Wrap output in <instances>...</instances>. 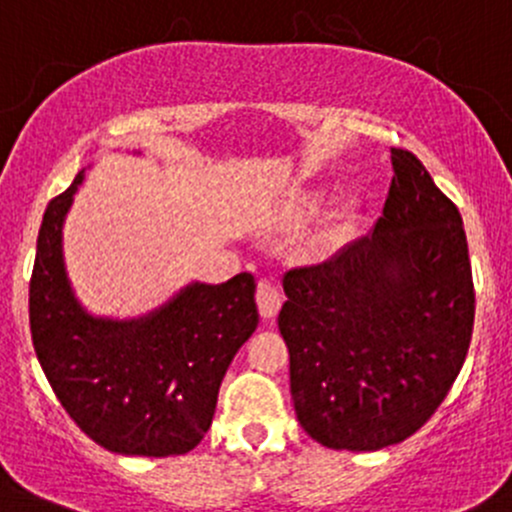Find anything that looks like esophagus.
<instances>
[{
	"instance_id": "34e87169",
	"label": "esophagus",
	"mask_w": 512,
	"mask_h": 512,
	"mask_svg": "<svg viewBox=\"0 0 512 512\" xmlns=\"http://www.w3.org/2000/svg\"><path fill=\"white\" fill-rule=\"evenodd\" d=\"M282 307V294L272 282L260 280L257 282V309H260L262 319H272Z\"/></svg>"
}]
</instances>
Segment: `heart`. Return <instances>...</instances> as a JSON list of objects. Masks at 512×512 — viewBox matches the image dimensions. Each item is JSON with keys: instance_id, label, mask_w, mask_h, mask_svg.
<instances>
[{"instance_id": "obj_1", "label": "heart", "mask_w": 512, "mask_h": 512, "mask_svg": "<svg viewBox=\"0 0 512 512\" xmlns=\"http://www.w3.org/2000/svg\"><path fill=\"white\" fill-rule=\"evenodd\" d=\"M324 190H304V193H299L297 198L292 200V203L285 208V220L292 225H302L307 223V220H312L314 215H317L319 205L324 203Z\"/></svg>"}]
</instances>
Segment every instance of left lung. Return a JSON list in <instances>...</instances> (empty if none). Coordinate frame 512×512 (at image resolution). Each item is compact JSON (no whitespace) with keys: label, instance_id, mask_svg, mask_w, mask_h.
<instances>
[{"label":"left lung","instance_id":"left-lung-1","mask_svg":"<svg viewBox=\"0 0 512 512\" xmlns=\"http://www.w3.org/2000/svg\"><path fill=\"white\" fill-rule=\"evenodd\" d=\"M391 163L374 230L282 280L294 411L334 451L406 441L446 399L471 344L476 294L458 208L414 153L394 148Z\"/></svg>","mask_w":512,"mask_h":512}]
</instances>
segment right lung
Wrapping results in <instances>:
<instances>
[{
    "instance_id": "add662e5",
    "label": "right lung",
    "mask_w": 512,
    "mask_h": 512,
    "mask_svg": "<svg viewBox=\"0 0 512 512\" xmlns=\"http://www.w3.org/2000/svg\"><path fill=\"white\" fill-rule=\"evenodd\" d=\"M84 178L86 168L41 220L29 285L34 352L66 414L98 446L180 456L208 433L227 366L260 324L255 277L188 282L138 317L94 314L64 260V223Z\"/></svg>"
}]
</instances>
